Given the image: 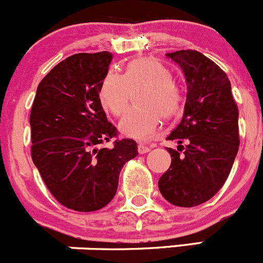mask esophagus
Listing matches in <instances>:
<instances>
[{"instance_id": "obj_1", "label": "esophagus", "mask_w": 263, "mask_h": 263, "mask_svg": "<svg viewBox=\"0 0 263 263\" xmlns=\"http://www.w3.org/2000/svg\"><path fill=\"white\" fill-rule=\"evenodd\" d=\"M151 151V146H146L143 143L138 144V152L139 154H147V152Z\"/></svg>"}]
</instances>
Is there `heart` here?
<instances>
[{
  "label": "heart",
  "mask_w": 263,
  "mask_h": 263,
  "mask_svg": "<svg viewBox=\"0 0 263 263\" xmlns=\"http://www.w3.org/2000/svg\"><path fill=\"white\" fill-rule=\"evenodd\" d=\"M138 104L124 115L119 127L121 133L136 139H149L161 124V115L172 117L181 111L182 94L172 73L152 58L130 62L125 73L108 71L99 86V101L104 109L120 116L126 109L132 94L138 90Z\"/></svg>",
  "instance_id": "1"
}]
</instances>
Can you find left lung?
<instances>
[{"instance_id":"obj_1","label":"left lung","mask_w":263,"mask_h":263,"mask_svg":"<svg viewBox=\"0 0 263 263\" xmlns=\"http://www.w3.org/2000/svg\"><path fill=\"white\" fill-rule=\"evenodd\" d=\"M187 84L183 117L167 136L172 164L159 179L162 196L177 206L208 201L226 182L239 149V111L227 74L196 50L166 54ZM185 144L183 145V143Z\"/></svg>"}]
</instances>
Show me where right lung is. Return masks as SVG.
<instances>
[{
    "instance_id": "right-lung-1",
    "label": "right lung",
    "mask_w": 263,
    "mask_h": 263,
    "mask_svg": "<svg viewBox=\"0 0 263 263\" xmlns=\"http://www.w3.org/2000/svg\"><path fill=\"white\" fill-rule=\"evenodd\" d=\"M111 61L108 51L71 55L42 79L32 106L33 164L52 196L77 212L106 206L116 195L122 166L138 155L129 138L98 148L117 133L99 101Z\"/></svg>"
}]
</instances>
